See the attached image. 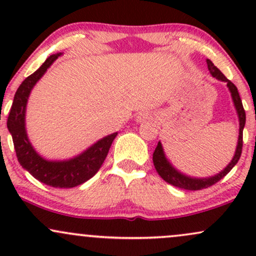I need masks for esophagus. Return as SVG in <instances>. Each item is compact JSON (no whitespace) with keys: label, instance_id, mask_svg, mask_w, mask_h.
<instances>
[{"label":"esophagus","instance_id":"obj_1","mask_svg":"<svg viewBox=\"0 0 256 256\" xmlns=\"http://www.w3.org/2000/svg\"><path fill=\"white\" fill-rule=\"evenodd\" d=\"M150 118H152V113H150V112L143 110V112H140V113L137 114L136 120H137L138 122H146V120H148V119H150Z\"/></svg>","mask_w":256,"mask_h":256}]
</instances>
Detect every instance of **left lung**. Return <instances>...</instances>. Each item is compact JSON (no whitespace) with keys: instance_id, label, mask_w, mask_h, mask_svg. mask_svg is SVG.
Listing matches in <instances>:
<instances>
[{"instance_id":"obj_1","label":"left lung","mask_w":256,"mask_h":256,"mask_svg":"<svg viewBox=\"0 0 256 256\" xmlns=\"http://www.w3.org/2000/svg\"><path fill=\"white\" fill-rule=\"evenodd\" d=\"M207 64H208V70H210V74H212L214 78L219 79V80L225 82V83L228 84V90H230L232 101H234V107H236L237 114H238V120H240L238 142H237L236 152H234V158L231 160V162L225 167L224 171L219 172L218 174L213 176V177H210V178H192L183 174V173L178 172L177 170L170 164V161L166 158L162 146H161V143L158 142L156 148H155L154 154H152V162H154L155 170H156L158 176H160L164 180L167 182V183L173 185V186L180 188V189H184V190H201V189H206V188L212 186L213 184L218 183L220 179L224 178L225 176L228 174L232 168H234V166L238 162L240 154H242L243 128H244V125H246V110L244 108H243L242 100L240 98L238 90H237L236 85L232 83L231 80H228V79L226 78L222 72H220V70L214 66L212 61L207 60Z\"/></svg>"}]
</instances>
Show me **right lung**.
Wrapping results in <instances>:
<instances>
[{
  "instance_id": "1",
  "label": "right lung",
  "mask_w": 256,
  "mask_h": 256,
  "mask_svg": "<svg viewBox=\"0 0 256 256\" xmlns=\"http://www.w3.org/2000/svg\"><path fill=\"white\" fill-rule=\"evenodd\" d=\"M58 54L50 55L36 72L32 73L20 84L14 96L7 128L13 138L18 161L37 180L54 188H74L85 183L98 173L107 156L110 148L118 132L108 134L98 140L78 156L64 161H49L37 154L31 146L25 128V112L28 96L34 84L42 78Z\"/></svg>"
}]
</instances>
